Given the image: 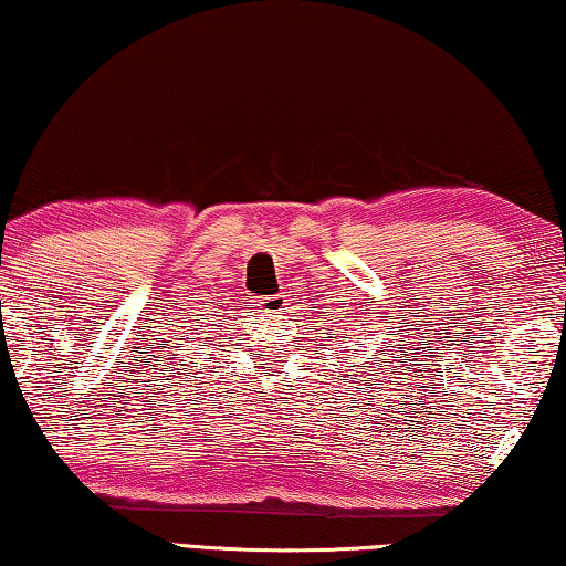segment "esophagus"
<instances>
[{
	"label": "esophagus",
	"instance_id": "1",
	"mask_svg": "<svg viewBox=\"0 0 566 566\" xmlns=\"http://www.w3.org/2000/svg\"><path fill=\"white\" fill-rule=\"evenodd\" d=\"M258 306L268 311V314H277V311H283L285 301L283 296H265V298H258Z\"/></svg>",
	"mask_w": 566,
	"mask_h": 566
}]
</instances>
